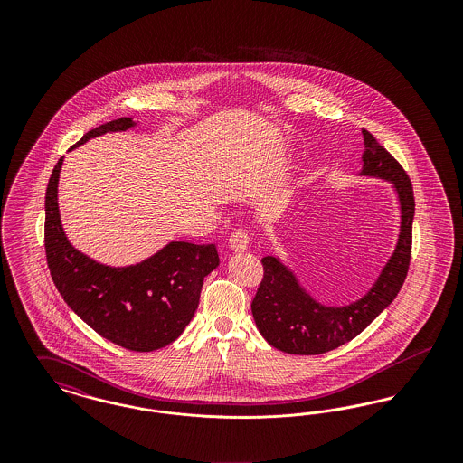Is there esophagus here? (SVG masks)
Segmentation results:
<instances>
[{
	"label": "esophagus",
	"instance_id": "1",
	"mask_svg": "<svg viewBox=\"0 0 463 463\" xmlns=\"http://www.w3.org/2000/svg\"><path fill=\"white\" fill-rule=\"evenodd\" d=\"M248 244H250V236H248V231L244 229H236L231 238H229V246L234 250V251H244L248 250Z\"/></svg>",
	"mask_w": 463,
	"mask_h": 463
}]
</instances>
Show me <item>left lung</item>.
Wrapping results in <instances>:
<instances>
[{
  "mask_svg": "<svg viewBox=\"0 0 463 463\" xmlns=\"http://www.w3.org/2000/svg\"><path fill=\"white\" fill-rule=\"evenodd\" d=\"M364 153L361 175L391 182L401 208L396 250L382 269L372 289L344 307L314 300L295 274L276 257H264V278L251 302L253 319L265 340L278 351L316 355L333 351L357 336L374 317L392 304L402 287L411 259L415 198L411 180L372 133L363 128Z\"/></svg>",
  "mask_w": 463,
  "mask_h": 463,
  "instance_id": "obj_1",
  "label": "left lung"
}]
</instances>
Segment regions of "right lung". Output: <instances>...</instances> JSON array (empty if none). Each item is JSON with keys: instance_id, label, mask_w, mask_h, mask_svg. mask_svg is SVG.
<instances>
[{"instance_id": "right-lung-1", "label": "right lung", "mask_w": 463, "mask_h": 463, "mask_svg": "<svg viewBox=\"0 0 463 463\" xmlns=\"http://www.w3.org/2000/svg\"><path fill=\"white\" fill-rule=\"evenodd\" d=\"M132 127L133 118L114 119L85 133L74 147ZM62 161L55 165L44 196L46 264L59 293L90 328L119 347L151 353L172 344L198 308L204 278L219 265L217 246L172 241L128 267L91 260L69 242L61 223L57 184Z\"/></svg>"}]
</instances>
